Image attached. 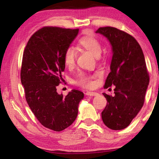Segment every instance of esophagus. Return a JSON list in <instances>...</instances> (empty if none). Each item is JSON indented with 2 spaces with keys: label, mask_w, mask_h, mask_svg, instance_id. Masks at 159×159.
Returning a JSON list of instances; mask_svg holds the SVG:
<instances>
[{
  "label": "esophagus",
  "mask_w": 159,
  "mask_h": 159,
  "mask_svg": "<svg viewBox=\"0 0 159 159\" xmlns=\"http://www.w3.org/2000/svg\"><path fill=\"white\" fill-rule=\"evenodd\" d=\"M85 95L88 97H93V96L98 95V93L95 92H90V91H87V92L85 93Z\"/></svg>",
  "instance_id": "34e87169"
}]
</instances>
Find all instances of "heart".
I'll return each instance as SVG.
<instances>
[{
    "mask_svg": "<svg viewBox=\"0 0 159 159\" xmlns=\"http://www.w3.org/2000/svg\"><path fill=\"white\" fill-rule=\"evenodd\" d=\"M79 45L83 49L93 54L95 57H99L102 52V45L99 40L92 35H85L79 40ZM76 61V52L72 48H68L64 51V61L66 66L71 67L74 65ZM76 84L83 88H90L93 86L91 77L85 74L79 75Z\"/></svg>",
    "mask_w": 159,
    "mask_h": 159,
    "instance_id": "b5f03b06",
    "label": "heart"
}]
</instances>
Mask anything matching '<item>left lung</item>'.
Returning <instances> with one entry per match:
<instances>
[{"label":"left lung","mask_w":159,"mask_h":159,"mask_svg":"<svg viewBox=\"0 0 159 159\" xmlns=\"http://www.w3.org/2000/svg\"><path fill=\"white\" fill-rule=\"evenodd\" d=\"M96 33L107 38L113 51L111 71L104 87L115 85V95L103 93L107 104L102 118L109 128L122 130L130 124L143 107L149 83L144 56L136 39L125 31L104 26Z\"/></svg>","instance_id":"obj_1"}]
</instances>
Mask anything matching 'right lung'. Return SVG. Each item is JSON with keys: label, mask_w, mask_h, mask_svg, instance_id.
<instances>
[{"label": "right lung", "mask_w": 159, "mask_h": 159, "mask_svg": "<svg viewBox=\"0 0 159 159\" xmlns=\"http://www.w3.org/2000/svg\"><path fill=\"white\" fill-rule=\"evenodd\" d=\"M79 30L45 26L32 35L24 51L20 77L26 100L38 120L54 131L63 130L73 123L84 97L77 90L65 97L57 92L65 69L64 51Z\"/></svg>", "instance_id": "obj_1"}]
</instances>
